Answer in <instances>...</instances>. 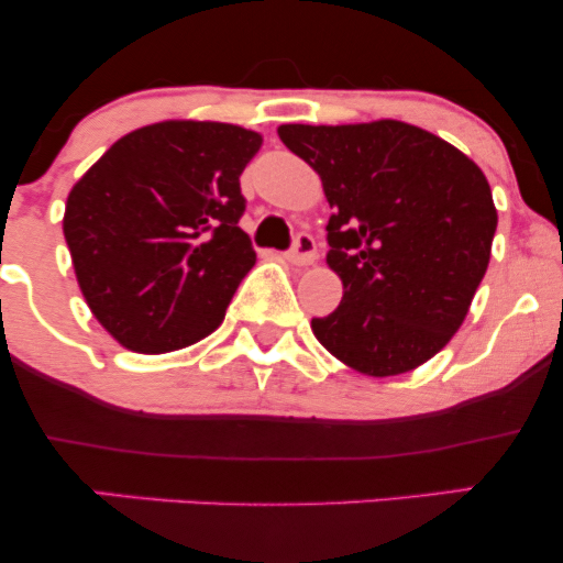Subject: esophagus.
<instances>
[{
    "label": "esophagus",
    "instance_id": "esophagus-1",
    "mask_svg": "<svg viewBox=\"0 0 563 563\" xmlns=\"http://www.w3.org/2000/svg\"><path fill=\"white\" fill-rule=\"evenodd\" d=\"M314 254H318V245H314V238L309 232H299L294 238V245L288 251V260L294 264H312Z\"/></svg>",
    "mask_w": 563,
    "mask_h": 563
}]
</instances>
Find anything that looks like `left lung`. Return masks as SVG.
Returning a JSON list of instances; mask_svg holds the SVG:
<instances>
[{
  "label": "left lung",
  "instance_id": "obj_1",
  "mask_svg": "<svg viewBox=\"0 0 563 563\" xmlns=\"http://www.w3.org/2000/svg\"><path fill=\"white\" fill-rule=\"evenodd\" d=\"M320 174L333 214L328 267L339 309L314 318L318 341L365 376L423 365L466 320L493 251L487 177L437 134L405 121L277 126Z\"/></svg>",
  "mask_w": 563,
  "mask_h": 563
}]
</instances>
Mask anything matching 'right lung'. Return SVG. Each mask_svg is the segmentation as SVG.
I'll return each mask as SVG.
<instances>
[{
    "mask_svg": "<svg viewBox=\"0 0 563 563\" xmlns=\"http://www.w3.org/2000/svg\"><path fill=\"white\" fill-rule=\"evenodd\" d=\"M262 134L219 121H161L113 142L68 192L76 280L100 325L140 354L196 344L222 325L254 267L238 228L241 174Z\"/></svg>",
    "mask_w": 563,
    "mask_h": 563,
    "instance_id": "right-lung-1",
    "label": "right lung"
}]
</instances>
